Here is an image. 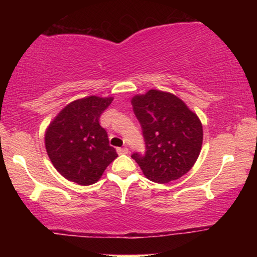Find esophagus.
<instances>
[{
    "label": "esophagus",
    "mask_w": 257,
    "mask_h": 257,
    "mask_svg": "<svg viewBox=\"0 0 257 257\" xmlns=\"http://www.w3.org/2000/svg\"><path fill=\"white\" fill-rule=\"evenodd\" d=\"M118 154H127L128 153V149L127 147H119L117 149Z\"/></svg>",
    "instance_id": "1"
}]
</instances>
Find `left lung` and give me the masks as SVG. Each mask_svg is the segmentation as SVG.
I'll use <instances>...</instances> for the list:
<instances>
[{"mask_svg":"<svg viewBox=\"0 0 257 257\" xmlns=\"http://www.w3.org/2000/svg\"><path fill=\"white\" fill-rule=\"evenodd\" d=\"M143 130L145 153L132 158L149 180L158 184L177 180L193 167L202 146V125L198 115L174 94L150 90L132 98Z\"/></svg>","mask_w":257,"mask_h":257,"instance_id":"obj_1","label":"left lung"}]
</instances>
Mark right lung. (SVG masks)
Wrapping results in <instances>:
<instances>
[{
    "label": "right lung",
    "mask_w": 257,
    "mask_h": 257,
    "mask_svg": "<svg viewBox=\"0 0 257 257\" xmlns=\"http://www.w3.org/2000/svg\"><path fill=\"white\" fill-rule=\"evenodd\" d=\"M113 98L91 96L75 100L59 112L45 132V149L63 177L87 186L98 181L118 157L99 124Z\"/></svg>",
    "instance_id": "1"
}]
</instances>
